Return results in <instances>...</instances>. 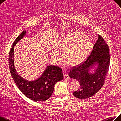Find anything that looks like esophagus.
Here are the masks:
<instances>
[{
  "label": "esophagus",
  "instance_id": "1",
  "mask_svg": "<svg viewBox=\"0 0 121 121\" xmlns=\"http://www.w3.org/2000/svg\"><path fill=\"white\" fill-rule=\"evenodd\" d=\"M63 74H64V76L65 79H70V77L69 76L68 73H67L66 71H63Z\"/></svg>",
  "mask_w": 121,
  "mask_h": 121
}]
</instances>
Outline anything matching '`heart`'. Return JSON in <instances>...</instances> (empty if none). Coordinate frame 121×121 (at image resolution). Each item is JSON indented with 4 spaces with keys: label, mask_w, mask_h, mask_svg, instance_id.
<instances>
[{
    "label": "heart",
    "mask_w": 121,
    "mask_h": 121,
    "mask_svg": "<svg viewBox=\"0 0 121 121\" xmlns=\"http://www.w3.org/2000/svg\"><path fill=\"white\" fill-rule=\"evenodd\" d=\"M56 47L64 51V60L69 65L74 66L81 64L88 57L92 47V42L83 32H69L60 36L56 42ZM51 56L57 61L60 59L61 54L54 49L51 52Z\"/></svg>",
    "instance_id": "heart-1"
}]
</instances>
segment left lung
Returning <instances> with one entry per match:
<instances>
[{
  "label": "left lung",
  "mask_w": 121,
  "mask_h": 121,
  "mask_svg": "<svg viewBox=\"0 0 121 121\" xmlns=\"http://www.w3.org/2000/svg\"><path fill=\"white\" fill-rule=\"evenodd\" d=\"M109 65V47L99 35L89 56L83 63L69 72L70 78L77 80L80 83L79 89L73 93L75 97L80 99L88 98L99 91L104 84ZM92 68L95 69L92 74L90 70Z\"/></svg>",
  "instance_id": "8db88e82"
}]
</instances>
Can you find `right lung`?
<instances>
[{
    "label": "right lung",
    "instance_id": "add662e5",
    "mask_svg": "<svg viewBox=\"0 0 121 121\" xmlns=\"http://www.w3.org/2000/svg\"><path fill=\"white\" fill-rule=\"evenodd\" d=\"M26 31H23L14 42L9 52V69L12 78L18 88L27 97L37 102L49 99L53 93L54 86L57 82L64 79L61 69L55 65L47 67L39 78L34 80H28L19 75L14 64V47L26 35Z\"/></svg>",
    "mask_w": 121,
    "mask_h": 121
}]
</instances>
